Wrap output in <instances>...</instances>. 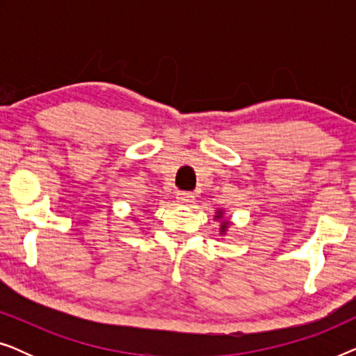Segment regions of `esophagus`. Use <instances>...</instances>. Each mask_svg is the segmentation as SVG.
<instances>
[{
    "label": "esophagus",
    "mask_w": 356,
    "mask_h": 356,
    "mask_svg": "<svg viewBox=\"0 0 356 356\" xmlns=\"http://www.w3.org/2000/svg\"><path fill=\"white\" fill-rule=\"evenodd\" d=\"M177 201L183 206H189L194 201V194L193 193H178L177 194Z\"/></svg>",
    "instance_id": "esophagus-1"
}]
</instances>
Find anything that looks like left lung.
<instances>
[{
	"label": "left lung",
	"mask_w": 356,
	"mask_h": 356,
	"mask_svg": "<svg viewBox=\"0 0 356 356\" xmlns=\"http://www.w3.org/2000/svg\"><path fill=\"white\" fill-rule=\"evenodd\" d=\"M222 217V212L220 211H218L217 212V216H216V218H220ZM227 227H228V222H225V223H222V228H220V232L222 233H225V230H227Z\"/></svg>",
	"instance_id": "obj_1"
}]
</instances>
